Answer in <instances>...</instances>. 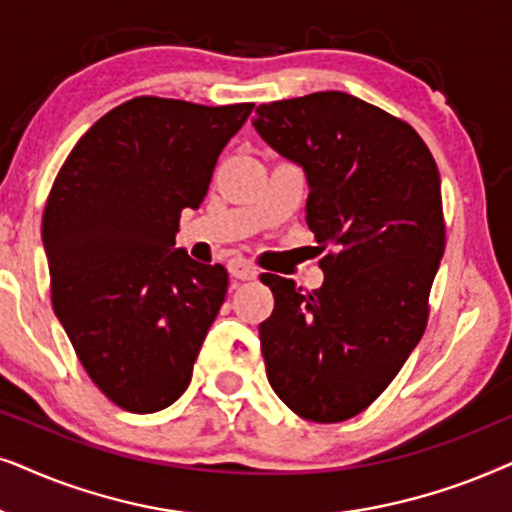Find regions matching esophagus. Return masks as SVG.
I'll return each instance as SVG.
<instances>
[{
  "label": "esophagus",
  "mask_w": 512,
  "mask_h": 512,
  "mask_svg": "<svg viewBox=\"0 0 512 512\" xmlns=\"http://www.w3.org/2000/svg\"><path fill=\"white\" fill-rule=\"evenodd\" d=\"M229 274L238 278V281H250V278L257 276V269L248 260H243V257H234L229 262Z\"/></svg>",
  "instance_id": "obj_1"
}]
</instances>
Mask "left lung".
<instances>
[{
    "label": "left lung",
    "instance_id": "1",
    "mask_svg": "<svg viewBox=\"0 0 512 512\" xmlns=\"http://www.w3.org/2000/svg\"><path fill=\"white\" fill-rule=\"evenodd\" d=\"M252 126L304 168L306 224L330 250L313 292L260 276L274 292L267 377L299 417L337 424L386 391L424 335L445 252L440 173L407 121L342 91L260 105Z\"/></svg>",
    "mask_w": 512,
    "mask_h": 512
}]
</instances>
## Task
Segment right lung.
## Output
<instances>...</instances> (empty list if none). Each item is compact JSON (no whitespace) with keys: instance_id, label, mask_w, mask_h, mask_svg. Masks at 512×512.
<instances>
[{"instance_id":"right-lung-1","label":"right lung","mask_w":512,"mask_h":512,"mask_svg":"<svg viewBox=\"0 0 512 512\" xmlns=\"http://www.w3.org/2000/svg\"><path fill=\"white\" fill-rule=\"evenodd\" d=\"M252 107L140 95L95 121L53 182L42 217L53 311L121 410L159 412L192 381L229 274L173 248L175 234Z\"/></svg>"}]
</instances>
